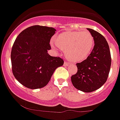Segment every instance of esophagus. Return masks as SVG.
Returning <instances> with one entry per match:
<instances>
[{"instance_id":"34e87169","label":"esophagus","mask_w":120,"mask_h":120,"mask_svg":"<svg viewBox=\"0 0 120 120\" xmlns=\"http://www.w3.org/2000/svg\"><path fill=\"white\" fill-rule=\"evenodd\" d=\"M70 62H66V61H65V62H64V65H66V66H68V65H70Z\"/></svg>"}]
</instances>
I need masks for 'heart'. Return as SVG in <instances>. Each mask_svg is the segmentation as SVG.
Returning <instances> with one entry per match:
<instances>
[{
    "label": "heart",
    "instance_id": "b5f03b06",
    "mask_svg": "<svg viewBox=\"0 0 120 120\" xmlns=\"http://www.w3.org/2000/svg\"><path fill=\"white\" fill-rule=\"evenodd\" d=\"M55 41L56 44L51 43L52 47L65 51L66 56L74 62L86 59L94 47V38L88 31L61 33L55 38Z\"/></svg>",
    "mask_w": 120,
    "mask_h": 120
}]
</instances>
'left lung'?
Here are the masks:
<instances>
[{
	"label": "left lung",
	"mask_w": 120,
	"mask_h": 120,
	"mask_svg": "<svg viewBox=\"0 0 120 120\" xmlns=\"http://www.w3.org/2000/svg\"><path fill=\"white\" fill-rule=\"evenodd\" d=\"M94 40V46L85 60L76 64L77 72L71 77L73 86L84 93L98 90L106 82L111 65V53L105 38L87 28Z\"/></svg>",
	"instance_id": "8db88e82"
}]
</instances>
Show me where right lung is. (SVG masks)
<instances>
[{"label":"right lung","instance_id":"obj_1","mask_svg":"<svg viewBox=\"0 0 120 120\" xmlns=\"http://www.w3.org/2000/svg\"><path fill=\"white\" fill-rule=\"evenodd\" d=\"M56 29L47 26L27 27L17 37L11 59L15 79L28 88H41L47 85L57 68L63 65L59 57L51 56L50 40Z\"/></svg>","mask_w":120,"mask_h":120}]
</instances>
